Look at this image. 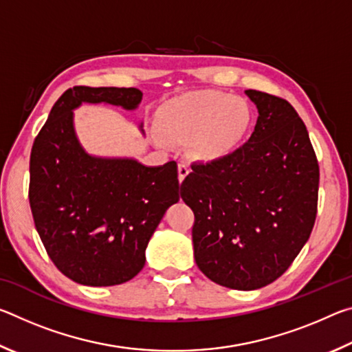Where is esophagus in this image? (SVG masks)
<instances>
[{"mask_svg":"<svg viewBox=\"0 0 352 352\" xmlns=\"http://www.w3.org/2000/svg\"><path fill=\"white\" fill-rule=\"evenodd\" d=\"M189 174V166L186 163H178V180L183 182L184 177Z\"/></svg>","mask_w":352,"mask_h":352,"instance_id":"esophagus-1","label":"esophagus"}]
</instances>
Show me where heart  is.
<instances>
[{"label":"heart","mask_w":352,"mask_h":352,"mask_svg":"<svg viewBox=\"0 0 352 352\" xmlns=\"http://www.w3.org/2000/svg\"><path fill=\"white\" fill-rule=\"evenodd\" d=\"M252 109L230 93L204 91L164 104L157 115L162 138L189 142L190 152L204 162L228 157L252 124Z\"/></svg>","instance_id":"heart-1"}]
</instances>
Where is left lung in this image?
Here are the masks:
<instances>
[{
  "instance_id": "obj_1",
  "label": "left lung",
  "mask_w": 352,
  "mask_h": 352,
  "mask_svg": "<svg viewBox=\"0 0 352 352\" xmlns=\"http://www.w3.org/2000/svg\"><path fill=\"white\" fill-rule=\"evenodd\" d=\"M254 132L228 157L194 163L180 194L194 212L195 264L223 287L254 290L289 269L312 233L320 168L287 100L247 90Z\"/></svg>"
}]
</instances>
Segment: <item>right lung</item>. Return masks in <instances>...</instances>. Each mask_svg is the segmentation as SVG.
Returning a JSON list of instances; mask_svg holds the SVG:
<instances>
[{
	"instance_id": "1",
	"label": "right lung",
	"mask_w": 352,
	"mask_h": 352,
	"mask_svg": "<svg viewBox=\"0 0 352 352\" xmlns=\"http://www.w3.org/2000/svg\"><path fill=\"white\" fill-rule=\"evenodd\" d=\"M138 88L73 87L35 136L29 204L54 265L73 281L102 287L138 275L146 247L166 210L180 199L177 163L146 168L135 160L94 158L73 129V109L107 102L133 110Z\"/></svg>"
}]
</instances>
